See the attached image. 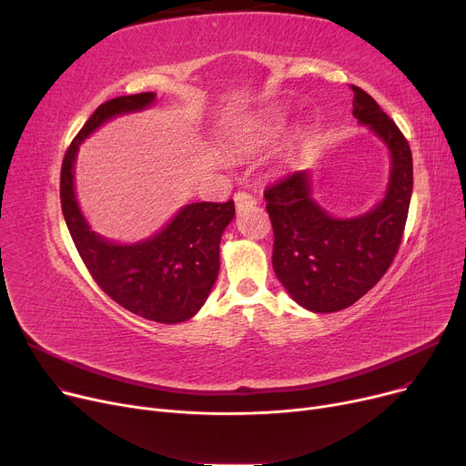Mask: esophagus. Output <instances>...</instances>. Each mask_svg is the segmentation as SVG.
<instances>
[{"label":"esophagus","mask_w":466,"mask_h":466,"mask_svg":"<svg viewBox=\"0 0 466 466\" xmlns=\"http://www.w3.org/2000/svg\"><path fill=\"white\" fill-rule=\"evenodd\" d=\"M234 202H236V208L241 211V209H248V208H253L257 204V200L253 198V196L249 192H236L234 194Z\"/></svg>","instance_id":"1"}]
</instances>
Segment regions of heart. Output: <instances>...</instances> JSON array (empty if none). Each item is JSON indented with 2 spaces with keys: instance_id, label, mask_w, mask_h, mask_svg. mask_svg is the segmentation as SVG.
Returning a JSON list of instances; mask_svg holds the SVG:
<instances>
[{
  "instance_id": "obj_1",
  "label": "heart",
  "mask_w": 466,
  "mask_h": 466,
  "mask_svg": "<svg viewBox=\"0 0 466 466\" xmlns=\"http://www.w3.org/2000/svg\"><path fill=\"white\" fill-rule=\"evenodd\" d=\"M276 132H278L276 122H262V125L255 127L253 134H249V136L246 137V143H248V145H255V143H258L260 139H266V137L274 136Z\"/></svg>"
}]
</instances>
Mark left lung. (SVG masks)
<instances>
[{"label": "left lung", "instance_id": "8db88e82", "mask_svg": "<svg viewBox=\"0 0 466 466\" xmlns=\"http://www.w3.org/2000/svg\"><path fill=\"white\" fill-rule=\"evenodd\" d=\"M353 115L389 147L385 198L369 213L334 218L309 194V174L295 171L264 190L274 228L278 279L302 308L330 313L350 308L389 270L397 257L413 187L410 145L374 97L351 85Z\"/></svg>", "mask_w": 466, "mask_h": 466}]
</instances>
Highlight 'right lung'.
I'll use <instances>...</instances> for the list:
<instances>
[{
    "mask_svg": "<svg viewBox=\"0 0 466 466\" xmlns=\"http://www.w3.org/2000/svg\"><path fill=\"white\" fill-rule=\"evenodd\" d=\"M153 102V92L118 96L90 115L64 155L60 202L73 243L106 295L143 319L171 325L190 319L209 297L218 274L220 236L234 218V202L188 204L157 236L118 246L90 230L73 188L81 141L106 120Z\"/></svg>",
    "mask_w": 466,
    "mask_h": 466,
    "instance_id": "obj_1",
    "label": "right lung"
}]
</instances>
